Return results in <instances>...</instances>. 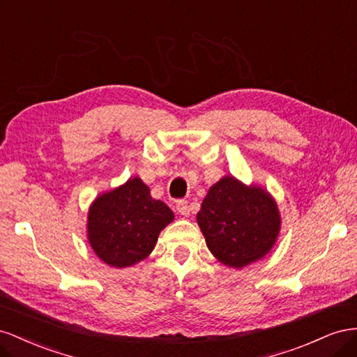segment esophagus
Segmentation results:
<instances>
[{"instance_id":"34e87169","label":"esophagus","mask_w":357,"mask_h":357,"mask_svg":"<svg viewBox=\"0 0 357 357\" xmlns=\"http://www.w3.org/2000/svg\"><path fill=\"white\" fill-rule=\"evenodd\" d=\"M176 209L178 212L181 213V215L184 217H188L190 212H191V208H190V203L187 200H178L176 203Z\"/></svg>"}]
</instances>
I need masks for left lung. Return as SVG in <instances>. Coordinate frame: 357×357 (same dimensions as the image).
Masks as SVG:
<instances>
[{
	"label": "left lung",
	"mask_w": 357,
	"mask_h": 357,
	"mask_svg": "<svg viewBox=\"0 0 357 357\" xmlns=\"http://www.w3.org/2000/svg\"><path fill=\"white\" fill-rule=\"evenodd\" d=\"M209 251L221 263L241 269L268 254L280 231V212L260 187L233 176L213 184L197 212Z\"/></svg>",
	"instance_id": "obj_1"
}]
</instances>
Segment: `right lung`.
I'll use <instances>...</instances> for the list:
<instances>
[{
  "mask_svg": "<svg viewBox=\"0 0 357 357\" xmlns=\"http://www.w3.org/2000/svg\"><path fill=\"white\" fill-rule=\"evenodd\" d=\"M170 221L173 212L166 203L152 199L142 179L131 178L91 205L88 239L105 263L127 268L149 256Z\"/></svg>",
  "mask_w": 357,
  "mask_h": 357,
  "instance_id": "1",
  "label": "right lung"
}]
</instances>
